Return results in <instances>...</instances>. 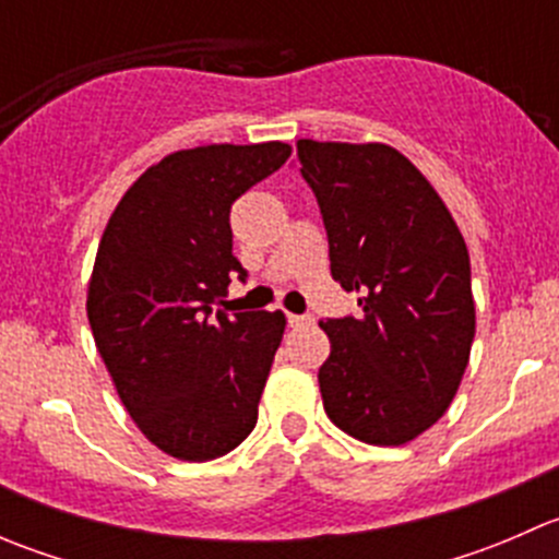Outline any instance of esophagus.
<instances>
[{
  "mask_svg": "<svg viewBox=\"0 0 559 559\" xmlns=\"http://www.w3.org/2000/svg\"><path fill=\"white\" fill-rule=\"evenodd\" d=\"M311 321L313 319L308 313H289V326H308Z\"/></svg>",
  "mask_w": 559,
  "mask_h": 559,
  "instance_id": "obj_1",
  "label": "esophagus"
}]
</instances>
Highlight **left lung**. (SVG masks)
Wrapping results in <instances>:
<instances>
[{"label": "left lung", "instance_id": "1", "mask_svg": "<svg viewBox=\"0 0 559 559\" xmlns=\"http://www.w3.org/2000/svg\"><path fill=\"white\" fill-rule=\"evenodd\" d=\"M330 240L332 278L359 316L319 321V389L332 425L403 447L452 405L476 335L471 257L438 191L384 143H297Z\"/></svg>", "mask_w": 559, "mask_h": 559}]
</instances>
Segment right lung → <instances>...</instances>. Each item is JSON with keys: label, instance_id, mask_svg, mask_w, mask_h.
I'll use <instances>...</instances> for the list:
<instances>
[{"label": "right lung", "instance_id": "add662e5", "mask_svg": "<svg viewBox=\"0 0 559 559\" xmlns=\"http://www.w3.org/2000/svg\"><path fill=\"white\" fill-rule=\"evenodd\" d=\"M286 143L200 145L148 167L112 211L88 324L123 408L162 452L216 460L246 441L284 337L281 311L229 306V211L289 159Z\"/></svg>", "mask_w": 559, "mask_h": 559}]
</instances>
